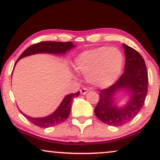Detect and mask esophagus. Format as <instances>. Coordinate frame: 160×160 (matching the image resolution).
Wrapping results in <instances>:
<instances>
[{"label":"esophagus","mask_w":160,"mask_h":160,"mask_svg":"<svg viewBox=\"0 0 160 160\" xmlns=\"http://www.w3.org/2000/svg\"><path fill=\"white\" fill-rule=\"evenodd\" d=\"M89 92V89L87 88H83L80 90V92L82 95H86V94Z\"/></svg>","instance_id":"esophagus-1"}]
</instances>
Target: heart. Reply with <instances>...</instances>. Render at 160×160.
<instances>
[{"mask_svg": "<svg viewBox=\"0 0 160 160\" xmlns=\"http://www.w3.org/2000/svg\"><path fill=\"white\" fill-rule=\"evenodd\" d=\"M76 68L86 76L89 84L107 87L117 82L124 67V56L116 47H100L86 50L76 57Z\"/></svg>", "mask_w": 160, "mask_h": 160, "instance_id": "obj_1", "label": "heart"}]
</instances>
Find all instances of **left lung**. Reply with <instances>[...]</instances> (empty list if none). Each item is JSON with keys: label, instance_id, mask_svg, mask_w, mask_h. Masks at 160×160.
Returning <instances> with one entry per match:
<instances>
[{"label": "left lung", "instance_id": "left-lung-1", "mask_svg": "<svg viewBox=\"0 0 160 160\" xmlns=\"http://www.w3.org/2000/svg\"><path fill=\"white\" fill-rule=\"evenodd\" d=\"M125 54L124 73L108 88L100 91V100L95 108L98 119L108 125L118 127L128 123L143 108L148 91V73L145 61L132 48L123 43ZM127 97L119 106L118 94Z\"/></svg>", "mask_w": 160, "mask_h": 160}]
</instances>
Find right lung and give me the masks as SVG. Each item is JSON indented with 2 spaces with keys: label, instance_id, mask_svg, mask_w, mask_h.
Returning <instances> with one entry per match:
<instances>
[{
  "label": "right lung",
  "instance_id": "add662e5",
  "mask_svg": "<svg viewBox=\"0 0 160 160\" xmlns=\"http://www.w3.org/2000/svg\"><path fill=\"white\" fill-rule=\"evenodd\" d=\"M76 46L73 42H58V41H43L30 46L22 52V54L19 56L18 60L15 62L14 67L17 62L20 59L25 57L32 55L36 54H58V55H63L68 52L69 50L73 49ZM80 92L78 91L76 93H71L65 95L61 102L58 108L51 114L43 117H32L26 115L22 113V111H19L29 120V121L35 125L40 127V128H47L49 127H53L58 124H60L65 122L69 117L70 112L71 110L72 101L73 99L79 95Z\"/></svg>",
  "mask_w": 160,
  "mask_h": 160
}]
</instances>
